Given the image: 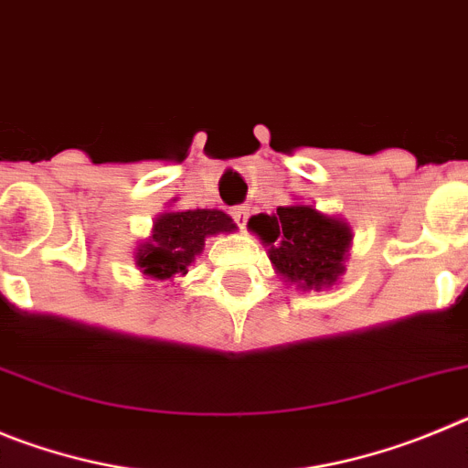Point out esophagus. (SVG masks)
Returning a JSON list of instances; mask_svg holds the SVG:
<instances>
[{
    "label": "esophagus",
    "mask_w": 468,
    "mask_h": 468,
    "mask_svg": "<svg viewBox=\"0 0 468 468\" xmlns=\"http://www.w3.org/2000/svg\"><path fill=\"white\" fill-rule=\"evenodd\" d=\"M230 217H233V221L239 226V229H244V226H247V218H250V209H247V207H233V209H230Z\"/></svg>",
    "instance_id": "esophagus-1"
}]
</instances>
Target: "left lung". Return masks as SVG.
<instances>
[{
    "instance_id": "left-lung-1",
    "label": "left lung",
    "mask_w": 468,
    "mask_h": 468,
    "mask_svg": "<svg viewBox=\"0 0 468 468\" xmlns=\"http://www.w3.org/2000/svg\"><path fill=\"white\" fill-rule=\"evenodd\" d=\"M250 229L271 244V261L280 275L303 289L334 284L345 271L343 256L352 233L343 221L324 217L307 205L280 207L272 217H251Z\"/></svg>"
}]
</instances>
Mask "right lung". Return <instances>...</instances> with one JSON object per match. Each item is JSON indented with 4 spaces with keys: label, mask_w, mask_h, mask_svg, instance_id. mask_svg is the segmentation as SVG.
Instances as JSON below:
<instances>
[{
    "label": "right lung",
    "mask_w": 468,
    "mask_h": 468,
    "mask_svg": "<svg viewBox=\"0 0 468 468\" xmlns=\"http://www.w3.org/2000/svg\"><path fill=\"white\" fill-rule=\"evenodd\" d=\"M233 229V218L221 209L167 212L155 218L154 239L142 244V250L137 251V265L155 280L186 275L191 261L203 251L205 238L230 233Z\"/></svg>",
    "instance_id": "1"
}]
</instances>
